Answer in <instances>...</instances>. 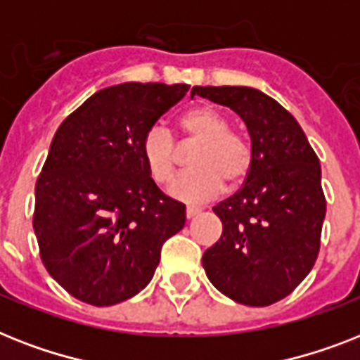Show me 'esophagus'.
I'll return each instance as SVG.
<instances>
[{"label":"esophagus","instance_id":"obj_1","mask_svg":"<svg viewBox=\"0 0 360 360\" xmlns=\"http://www.w3.org/2000/svg\"><path fill=\"white\" fill-rule=\"evenodd\" d=\"M200 214V208H195V206H188V210H186V217L188 219H193L195 215Z\"/></svg>","mask_w":360,"mask_h":360}]
</instances>
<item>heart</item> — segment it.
I'll use <instances>...</instances> for the list:
<instances>
[{
    "label": "heart",
    "mask_w": 360,
    "mask_h": 360,
    "mask_svg": "<svg viewBox=\"0 0 360 360\" xmlns=\"http://www.w3.org/2000/svg\"><path fill=\"white\" fill-rule=\"evenodd\" d=\"M229 119L210 105L188 109L178 120L184 141L197 143L189 156L193 169L178 174L169 193L188 204L206 202L225 188L245 182L252 167V150L243 135L229 130ZM141 156L156 184H167L176 169V145L163 126L148 128L141 141Z\"/></svg>",
    "instance_id": "b5f03b06"
}]
</instances>
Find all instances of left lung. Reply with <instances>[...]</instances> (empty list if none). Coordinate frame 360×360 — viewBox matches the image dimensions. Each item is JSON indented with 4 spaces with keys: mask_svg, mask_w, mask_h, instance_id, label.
Segmentation results:
<instances>
[{
    "mask_svg": "<svg viewBox=\"0 0 360 360\" xmlns=\"http://www.w3.org/2000/svg\"><path fill=\"white\" fill-rule=\"evenodd\" d=\"M191 94L240 115L252 150L240 191L214 206L223 234L202 255L204 271L236 303H277L309 275L320 251V160L297 120L258 89L193 87Z\"/></svg>",
    "mask_w": 360,
    "mask_h": 360,
    "instance_id": "left-lung-1",
    "label": "left lung"
}]
</instances>
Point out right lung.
<instances>
[{"mask_svg":"<svg viewBox=\"0 0 360 360\" xmlns=\"http://www.w3.org/2000/svg\"><path fill=\"white\" fill-rule=\"evenodd\" d=\"M189 85L102 89L57 128L34 186L33 229L51 277L83 303L111 307L150 283L186 206L146 171L141 141Z\"/></svg>","mask_w":360,"mask_h":360,"instance_id":"1","label":"right lung"}]
</instances>
